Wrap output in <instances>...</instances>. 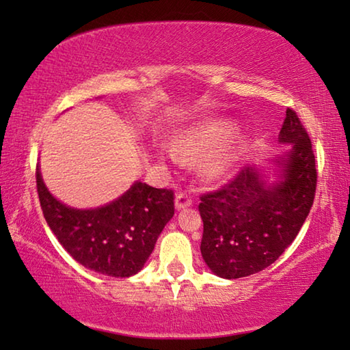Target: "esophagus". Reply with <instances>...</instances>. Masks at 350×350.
<instances>
[{
    "mask_svg": "<svg viewBox=\"0 0 350 350\" xmlns=\"http://www.w3.org/2000/svg\"><path fill=\"white\" fill-rule=\"evenodd\" d=\"M193 204V198L189 196L188 193L185 191H179L176 194V208L180 210V208H187Z\"/></svg>",
    "mask_w": 350,
    "mask_h": 350,
    "instance_id": "1",
    "label": "esophagus"
}]
</instances>
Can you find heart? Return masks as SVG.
<instances>
[{
	"label": "heart",
	"mask_w": 350,
	"mask_h": 350,
	"mask_svg": "<svg viewBox=\"0 0 350 350\" xmlns=\"http://www.w3.org/2000/svg\"><path fill=\"white\" fill-rule=\"evenodd\" d=\"M233 135V126L225 122H211L187 131L174 144V152L180 157H205L215 154ZM232 154H219L206 163L205 174L217 177L227 173L232 165Z\"/></svg>",
	"instance_id": "1"
}]
</instances>
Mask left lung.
<instances>
[{"label":"left lung","instance_id":"left-lung-1","mask_svg":"<svg viewBox=\"0 0 350 350\" xmlns=\"http://www.w3.org/2000/svg\"><path fill=\"white\" fill-rule=\"evenodd\" d=\"M280 142L292 145L282 162L281 183L267 185L256 168L245 167L227 185L200 196V253L217 276L236 280L269 267L292 244L309 215L317 191L315 154L290 108Z\"/></svg>","mask_w":350,"mask_h":350}]
</instances>
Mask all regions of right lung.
<instances>
[{
  "instance_id": "1",
  "label": "right lung",
  "mask_w": 350,
  "mask_h": 350,
  "mask_svg": "<svg viewBox=\"0 0 350 350\" xmlns=\"http://www.w3.org/2000/svg\"><path fill=\"white\" fill-rule=\"evenodd\" d=\"M35 179L41 210L58 242L77 262L106 276L137 273L174 215V191L168 188L135 182L102 208L75 210L47 191L38 167Z\"/></svg>"
}]
</instances>
